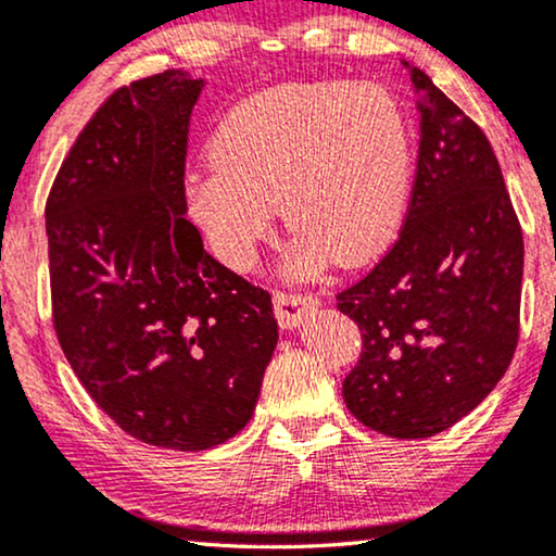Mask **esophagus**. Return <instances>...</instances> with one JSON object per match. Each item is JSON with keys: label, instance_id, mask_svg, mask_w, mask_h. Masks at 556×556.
Here are the masks:
<instances>
[{"label": "esophagus", "instance_id": "1", "mask_svg": "<svg viewBox=\"0 0 556 556\" xmlns=\"http://www.w3.org/2000/svg\"><path fill=\"white\" fill-rule=\"evenodd\" d=\"M320 307V298L317 294H298V292H274V313L282 328H298L305 320L307 313Z\"/></svg>", "mask_w": 556, "mask_h": 556}]
</instances>
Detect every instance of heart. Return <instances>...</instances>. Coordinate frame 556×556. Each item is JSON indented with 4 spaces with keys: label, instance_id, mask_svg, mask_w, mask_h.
<instances>
[{
    "label": "heart",
    "instance_id": "1",
    "mask_svg": "<svg viewBox=\"0 0 556 556\" xmlns=\"http://www.w3.org/2000/svg\"><path fill=\"white\" fill-rule=\"evenodd\" d=\"M188 205L211 249L247 269L282 203L300 266L364 262L396 231L412 175L409 124L379 86L287 84L228 111Z\"/></svg>",
    "mask_w": 556,
    "mask_h": 556
}]
</instances>
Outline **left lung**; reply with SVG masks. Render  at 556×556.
Here are the masks:
<instances>
[{"label": "left lung", "mask_w": 556, "mask_h": 556, "mask_svg": "<svg viewBox=\"0 0 556 556\" xmlns=\"http://www.w3.org/2000/svg\"><path fill=\"white\" fill-rule=\"evenodd\" d=\"M417 173L402 231L338 292L364 351L343 381L361 425L432 438L491 394L519 343L523 236L483 129L427 73Z\"/></svg>", "instance_id": "1"}]
</instances>
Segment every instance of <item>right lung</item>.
Instances as JSON below:
<instances>
[{
  "mask_svg": "<svg viewBox=\"0 0 556 556\" xmlns=\"http://www.w3.org/2000/svg\"><path fill=\"white\" fill-rule=\"evenodd\" d=\"M201 80L116 88L46 203L58 343L101 412L154 447H216L247 427L277 345L271 298L218 264L185 218Z\"/></svg>",
  "mask_w": 556,
  "mask_h": 556,
  "instance_id": "right-lung-1",
  "label": "right lung"
}]
</instances>
